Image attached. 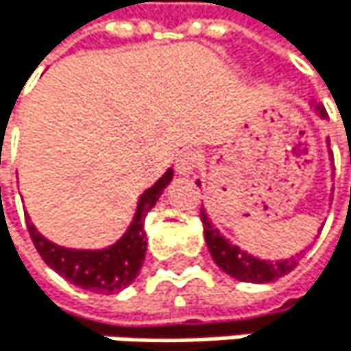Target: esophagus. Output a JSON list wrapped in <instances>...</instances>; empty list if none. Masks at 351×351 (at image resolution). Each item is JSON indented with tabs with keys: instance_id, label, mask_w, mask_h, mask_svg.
<instances>
[{
	"instance_id": "esophagus-1",
	"label": "esophagus",
	"mask_w": 351,
	"mask_h": 351,
	"mask_svg": "<svg viewBox=\"0 0 351 351\" xmlns=\"http://www.w3.org/2000/svg\"><path fill=\"white\" fill-rule=\"evenodd\" d=\"M199 161H201L199 152H197V150H192V148H186V150H182V152L178 154L176 169H178V173H182V176H190L192 171L197 169Z\"/></svg>"
}]
</instances>
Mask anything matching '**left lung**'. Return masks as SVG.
I'll return each mask as SVG.
<instances>
[{
	"label": "left lung",
	"instance_id": "left-lung-1",
	"mask_svg": "<svg viewBox=\"0 0 351 351\" xmlns=\"http://www.w3.org/2000/svg\"><path fill=\"white\" fill-rule=\"evenodd\" d=\"M310 106L318 112L320 119H326V112L322 108V104H318L316 100H310ZM326 148L330 150V142L326 138ZM330 154V152H328ZM330 163H332V154H330ZM197 184L201 186V180H197ZM201 221H203V234H205V243L207 249L213 257V261L219 266L221 272H226L228 276H232L237 280L243 282H270L276 280L285 274H289L295 266L297 259H302L304 253H297L295 257L289 259H259L251 253H247L245 249H241L239 245L230 243L221 232L219 228L213 226L209 213L205 211V207H201Z\"/></svg>",
	"mask_w": 351,
	"mask_h": 351
}]
</instances>
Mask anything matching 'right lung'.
<instances>
[{
	"instance_id": "1",
	"label": "right lung",
	"mask_w": 351,
	"mask_h": 351,
	"mask_svg": "<svg viewBox=\"0 0 351 351\" xmlns=\"http://www.w3.org/2000/svg\"><path fill=\"white\" fill-rule=\"evenodd\" d=\"M173 180V169L169 167L148 190H144L130 228L119 241L102 249H71L47 241L27 217L29 234L35 249L45 264L56 270L69 282L83 287L94 293H119L130 287L140 274L142 261L146 257V232L144 219L148 211L156 205L167 184Z\"/></svg>"
}]
</instances>
